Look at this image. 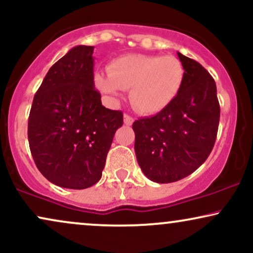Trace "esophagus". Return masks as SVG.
<instances>
[{
  "mask_svg": "<svg viewBox=\"0 0 253 253\" xmlns=\"http://www.w3.org/2000/svg\"><path fill=\"white\" fill-rule=\"evenodd\" d=\"M133 118L130 117V116H128V114H125L124 116V123H125V125H127V126H130V125L133 124Z\"/></svg>",
  "mask_w": 253,
  "mask_h": 253,
  "instance_id": "34e87169",
  "label": "esophagus"
}]
</instances>
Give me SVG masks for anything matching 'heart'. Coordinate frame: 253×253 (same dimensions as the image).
<instances>
[{"instance_id": "obj_1", "label": "heart", "mask_w": 253, "mask_h": 253, "mask_svg": "<svg viewBox=\"0 0 253 253\" xmlns=\"http://www.w3.org/2000/svg\"><path fill=\"white\" fill-rule=\"evenodd\" d=\"M183 79V64L176 57L126 55L111 62L107 75L98 73L95 85L112 97H118L120 89L130 88L129 99L134 108L152 116L174 101Z\"/></svg>"}]
</instances>
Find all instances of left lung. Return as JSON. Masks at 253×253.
Wrapping results in <instances>:
<instances>
[{"label":"left lung","instance_id":"left-lung-1","mask_svg":"<svg viewBox=\"0 0 253 253\" xmlns=\"http://www.w3.org/2000/svg\"><path fill=\"white\" fill-rule=\"evenodd\" d=\"M184 79L167 108L133 123L135 155L143 174L171 183L194 172L211 153L219 124L216 83L197 63L177 52Z\"/></svg>","mask_w":253,"mask_h":253}]
</instances>
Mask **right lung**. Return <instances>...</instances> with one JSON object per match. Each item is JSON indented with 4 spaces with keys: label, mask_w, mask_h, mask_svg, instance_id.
Returning <instances> with one entry per match:
<instances>
[{
    "label": "right lung",
    "mask_w": 253,
    "mask_h": 253,
    "mask_svg": "<svg viewBox=\"0 0 253 253\" xmlns=\"http://www.w3.org/2000/svg\"><path fill=\"white\" fill-rule=\"evenodd\" d=\"M93 46L78 45L56 62L34 97L28 121L31 155L43 176L69 189L101 178L121 111L101 105L94 88Z\"/></svg>",
    "instance_id": "right-lung-1"
}]
</instances>
